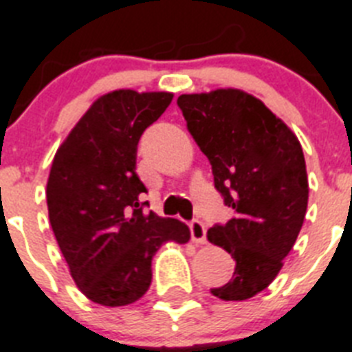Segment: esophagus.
I'll return each instance as SVG.
<instances>
[{
	"label": "esophagus",
	"instance_id": "34e87169",
	"mask_svg": "<svg viewBox=\"0 0 352 352\" xmlns=\"http://www.w3.org/2000/svg\"><path fill=\"white\" fill-rule=\"evenodd\" d=\"M190 237H192L196 245H205L207 243V228H205V225L201 221L194 219L190 223Z\"/></svg>",
	"mask_w": 352,
	"mask_h": 352
}]
</instances>
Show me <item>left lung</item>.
I'll list each match as a JSON object with an SVG mask.
<instances>
[{"instance_id": "left-lung-1", "label": "left lung", "mask_w": 352, "mask_h": 352, "mask_svg": "<svg viewBox=\"0 0 352 352\" xmlns=\"http://www.w3.org/2000/svg\"><path fill=\"white\" fill-rule=\"evenodd\" d=\"M190 135L208 158L214 185L232 207L207 239L235 261L232 278L210 293L246 300L274 283L307 210L306 160L297 135L254 95L235 88L179 95Z\"/></svg>"}]
</instances>
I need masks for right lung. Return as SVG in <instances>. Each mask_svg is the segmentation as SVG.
<instances>
[{
  "instance_id": "right-lung-1",
  "label": "right lung",
  "mask_w": 352,
  "mask_h": 352,
  "mask_svg": "<svg viewBox=\"0 0 352 352\" xmlns=\"http://www.w3.org/2000/svg\"><path fill=\"white\" fill-rule=\"evenodd\" d=\"M169 91L115 89L98 97L59 145L46 183L48 217L80 292L95 304H133L149 289L153 257L185 245V223L144 214L136 176L142 133L173 102Z\"/></svg>"
}]
</instances>
